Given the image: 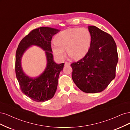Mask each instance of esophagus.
<instances>
[{
	"mask_svg": "<svg viewBox=\"0 0 130 130\" xmlns=\"http://www.w3.org/2000/svg\"><path fill=\"white\" fill-rule=\"evenodd\" d=\"M70 63L68 62H65V66H70Z\"/></svg>",
	"mask_w": 130,
	"mask_h": 130,
	"instance_id": "34e87169",
	"label": "esophagus"
}]
</instances>
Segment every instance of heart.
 Returning a JSON list of instances; mask_svg holds the SVG:
<instances>
[{"mask_svg":"<svg viewBox=\"0 0 130 130\" xmlns=\"http://www.w3.org/2000/svg\"><path fill=\"white\" fill-rule=\"evenodd\" d=\"M92 36L89 29L85 27L72 28L62 31L54 37L51 45L53 54L58 59L64 60L66 53L75 59H80L89 52Z\"/></svg>","mask_w":130,"mask_h":130,"instance_id":"1","label":"heart"}]
</instances>
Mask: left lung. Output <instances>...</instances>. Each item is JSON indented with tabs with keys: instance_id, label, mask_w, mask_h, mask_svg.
Returning a JSON list of instances; mask_svg holds the SVG:
<instances>
[{
	"instance_id": "obj_1",
	"label": "left lung",
	"mask_w": 130,
	"mask_h": 130,
	"mask_svg": "<svg viewBox=\"0 0 130 130\" xmlns=\"http://www.w3.org/2000/svg\"><path fill=\"white\" fill-rule=\"evenodd\" d=\"M88 28L92 36L89 51L71 66L72 78L77 86L85 93H94L104 90L115 79L118 56L111 35L95 26Z\"/></svg>"
}]
</instances>
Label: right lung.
I'll return each instance as SVG.
<instances>
[{
  "mask_svg": "<svg viewBox=\"0 0 130 130\" xmlns=\"http://www.w3.org/2000/svg\"><path fill=\"white\" fill-rule=\"evenodd\" d=\"M59 30L48 27H40L31 31L21 40L15 54V71L20 90L28 97L37 102L51 99L57 90L58 78L64 63L57 64L54 61L51 42L52 37ZM32 45L44 50L47 66L44 72L36 78L28 77L24 72L21 60L24 52Z\"/></svg>",
  "mask_w": 130,
  "mask_h": 130,
  "instance_id": "right-lung-1",
  "label": "right lung"
}]
</instances>
